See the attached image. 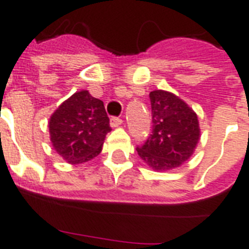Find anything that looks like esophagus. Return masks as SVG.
Masks as SVG:
<instances>
[{"mask_svg":"<svg viewBox=\"0 0 249 249\" xmlns=\"http://www.w3.org/2000/svg\"><path fill=\"white\" fill-rule=\"evenodd\" d=\"M109 124L112 128H117V126H120L123 124V120L119 119V117H111V120H109Z\"/></svg>","mask_w":249,"mask_h":249,"instance_id":"1","label":"esophagus"}]
</instances>
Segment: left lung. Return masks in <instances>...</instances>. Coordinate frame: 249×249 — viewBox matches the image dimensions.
<instances>
[{
    "label": "left lung",
    "instance_id": "obj_1",
    "mask_svg": "<svg viewBox=\"0 0 249 249\" xmlns=\"http://www.w3.org/2000/svg\"><path fill=\"white\" fill-rule=\"evenodd\" d=\"M152 134L137 152L156 172L177 169L193 156L200 140L197 115L185 101L165 90L150 93Z\"/></svg>",
    "mask_w": 249,
    "mask_h": 249
}]
</instances>
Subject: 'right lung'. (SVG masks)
Segmentation results:
<instances>
[{
    "label": "right lung",
    "mask_w": 249,
    "mask_h": 249,
    "mask_svg": "<svg viewBox=\"0 0 249 249\" xmlns=\"http://www.w3.org/2000/svg\"><path fill=\"white\" fill-rule=\"evenodd\" d=\"M108 132L105 105L88 90L72 94L49 120L53 147L70 164L86 163L99 155Z\"/></svg>",
    "instance_id": "1"
}]
</instances>
